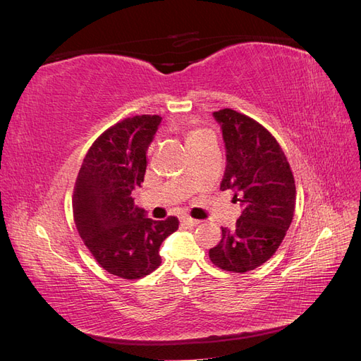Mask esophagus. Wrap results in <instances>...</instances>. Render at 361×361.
Returning <instances> with one entry per match:
<instances>
[{
	"label": "esophagus",
	"mask_w": 361,
	"mask_h": 361,
	"mask_svg": "<svg viewBox=\"0 0 361 361\" xmlns=\"http://www.w3.org/2000/svg\"><path fill=\"white\" fill-rule=\"evenodd\" d=\"M180 223L185 224V226H188V227H194V226L199 224V220H194V218H190V216H182Z\"/></svg>",
	"instance_id": "1"
}]
</instances>
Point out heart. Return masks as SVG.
Returning a JSON list of instances; mask_svg holds the SVG:
<instances>
[{
	"instance_id": "obj_1",
	"label": "heart",
	"mask_w": 361,
	"mask_h": 361,
	"mask_svg": "<svg viewBox=\"0 0 361 361\" xmlns=\"http://www.w3.org/2000/svg\"><path fill=\"white\" fill-rule=\"evenodd\" d=\"M206 134H209V133H207V130H204V129L192 128V129H190V130H188V135H187V143L190 145V143H192V141H197V140H200L202 137H204Z\"/></svg>"
}]
</instances>
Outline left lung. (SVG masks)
Returning a JSON list of instances; mask_svg holds the SVG:
<instances>
[{"label":"left lung","mask_w":361,"mask_h":361,"mask_svg":"<svg viewBox=\"0 0 361 361\" xmlns=\"http://www.w3.org/2000/svg\"><path fill=\"white\" fill-rule=\"evenodd\" d=\"M226 146V171L220 190H232L243 204L233 228L221 227V241L209 250L212 264L224 271L247 272L276 253L292 223L295 180L277 140L231 108L215 111Z\"/></svg>","instance_id":"left-lung-1"}]
</instances>
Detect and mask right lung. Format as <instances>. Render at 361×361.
Instances as JSON below:
<instances>
[{
	"instance_id": "add662e5",
	"label": "right lung",
	"mask_w": 361,
	"mask_h": 361,
	"mask_svg": "<svg viewBox=\"0 0 361 361\" xmlns=\"http://www.w3.org/2000/svg\"><path fill=\"white\" fill-rule=\"evenodd\" d=\"M159 123V116L143 114L106 129L87 152L73 188V218L84 244L105 271L128 280L161 265L159 247L179 227L176 216L147 218L130 197L145 180Z\"/></svg>"
}]
</instances>
